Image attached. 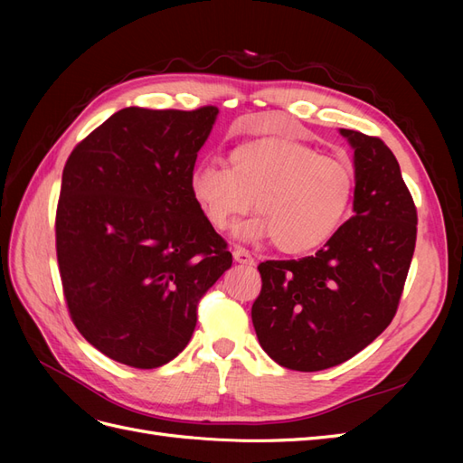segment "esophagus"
I'll return each instance as SVG.
<instances>
[{"instance_id": "obj_1", "label": "esophagus", "mask_w": 463, "mask_h": 463, "mask_svg": "<svg viewBox=\"0 0 463 463\" xmlns=\"http://www.w3.org/2000/svg\"><path fill=\"white\" fill-rule=\"evenodd\" d=\"M233 260L240 262V264H255L253 257H250L249 250L243 249V247H235L233 249Z\"/></svg>"}]
</instances>
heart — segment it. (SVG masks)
I'll return each mask as SVG.
<instances>
[{
	"label": "heart",
	"mask_w": 463,
	"mask_h": 463,
	"mask_svg": "<svg viewBox=\"0 0 463 463\" xmlns=\"http://www.w3.org/2000/svg\"><path fill=\"white\" fill-rule=\"evenodd\" d=\"M193 201L216 230L232 228L255 203L260 214L243 235H270L288 255L328 243L342 228L355 193V172L342 158L320 156L309 145L279 137L241 143L230 165L201 162L189 175Z\"/></svg>",
	"instance_id": "obj_1"
}]
</instances>
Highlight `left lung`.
<instances>
[{
  "label": "left lung",
  "instance_id": "8db88e82",
  "mask_svg": "<svg viewBox=\"0 0 463 463\" xmlns=\"http://www.w3.org/2000/svg\"><path fill=\"white\" fill-rule=\"evenodd\" d=\"M340 133L354 148L355 216L313 257L259 264L253 326L264 352L291 371L335 367L381 335L415 250L417 210L396 156L378 137Z\"/></svg>",
  "mask_w": 463,
  "mask_h": 463
}]
</instances>
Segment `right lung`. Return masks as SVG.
Instances as JSON below:
<instances>
[{
    "mask_svg": "<svg viewBox=\"0 0 463 463\" xmlns=\"http://www.w3.org/2000/svg\"><path fill=\"white\" fill-rule=\"evenodd\" d=\"M216 106L125 108L67 158L55 250L69 315L90 345L156 369L189 344L197 305L232 266L189 175Z\"/></svg>",
    "mask_w": 463,
    "mask_h": 463,
    "instance_id": "add662e5",
    "label": "right lung"
}]
</instances>
